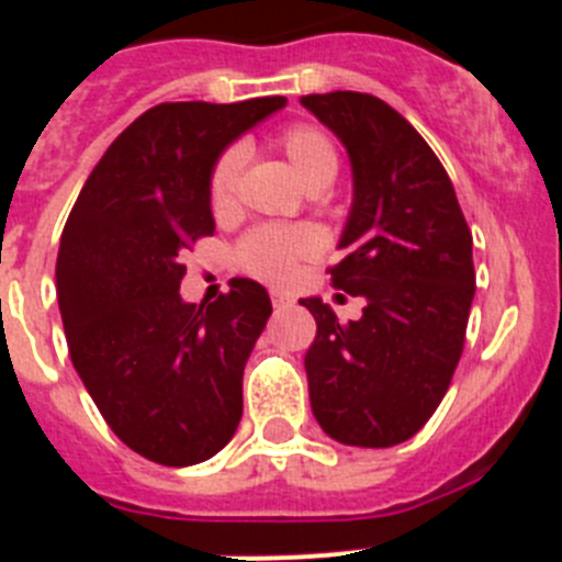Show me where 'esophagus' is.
Listing matches in <instances>:
<instances>
[{
	"mask_svg": "<svg viewBox=\"0 0 562 562\" xmlns=\"http://www.w3.org/2000/svg\"><path fill=\"white\" fill-rule=\"evenodd\" d=\"M272 306H276V310H286V306H292V297L284 295V292L272 290Z\"/></svg>",
	"mask_w": 562,
	"mask_h": 562,
	"instance_id": "1",
	"label": "esophagus"
}]
</instances>
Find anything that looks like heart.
<instances>
[{
	"instance_id": "obj_1",
	"label": "heart",
	"mask_w": 562,
	"mask_h": 562,
	"mask_svg": "<svg viewBox=\"0 0 562 562\" xmlns=\"http://www.w3.org/2000/svg\"><path fill=\"white\" fill-rule=\"evenodd\" d=\"M278 146L290 160L297 180L312 188L315 182H331L337 173V151L331 140L315 126H292L278 137ZM241 171V151L227 148L211 171V207L216 213L231 211L236 202V182ZM317 250V236L310 227H258L238 245V265L265 281H284L297 258Z\"/></svg>"
}]
</instances>
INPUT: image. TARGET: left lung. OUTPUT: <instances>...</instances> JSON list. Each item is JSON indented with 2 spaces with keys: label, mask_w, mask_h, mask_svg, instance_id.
<instances>
[{
  "label": "left lung",
  "mask_w": 562,
  "mask_h": 562,
  "mask_svg": "<svg viewBox=\"0 0 562 562\" xmlns=\"http://www.w3.org/2000/svg\"><path fill=\"white\" fill-rule=\"evenodd\" d=\"M351 162V211L331 284L362 297L340 324L304 297L317 335L304 357L317 425L351 448H394L439 408L475 295L473 236L453 182L396 109L362 92L304 95Z\"/></svg>",
  "instance_id": "left-lung-1"
}]
</instances>
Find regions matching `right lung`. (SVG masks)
Segmentation results:
<instances>
[{"label": "right lung", "mask_w": 562, "mask_h": 562, "mask_svg": "<svg viewBox=\"0 0 562 562\" xmlns=\"http://www.w3.org/2000/svg\"><path fill=\"white\" fill-rule=\"evenodd\" d=\"M286 106L160 103L106 148L61 233L56 292L69 357L114 436L166 467L220 453L241 419L247 357L272 315L250 278L186 304L182 252L216 231L211 171L236 137Z\"/></svg>", "instance_id": "obj_1"}]
</instances>
